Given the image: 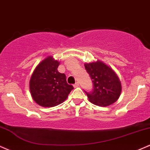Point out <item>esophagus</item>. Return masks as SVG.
<instances>
[{
	"label": "esophagus",
	"mask_w": 150,
	"mask_h": 150,
	"mask_svg": "<svg viewBox=\"0 0 150 150\" xmlns=\"http://www.w3.org/2000/svg\"><path fill=\"white\" fill-rule=\"evenodd\" d=\"M79 83L76 82L75 84H74V88H77V87H79Z\"/></svg>",
	"instance_id": "34e87169"
}]
</instances>
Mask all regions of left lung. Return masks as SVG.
Returning a JSON list of instances; mask_svg holds the SVG:
<instances>
[{"label":"left lung","mask_w":150,"mask_h":150,"mask_svg":"<svg viewBox=\"0 0 150 150\" xmlns=\"http://www.w3.org/2000/svg\"><path fill=\"white\" fill-rule=\"evenodd\" d=\"M93 83V91L87 94L89 101L100 107H107L115 103L121 96V83L110 67L100 60L84 64Z\"/></svg>","instance_id":"left-lung-1"}]
</instances>
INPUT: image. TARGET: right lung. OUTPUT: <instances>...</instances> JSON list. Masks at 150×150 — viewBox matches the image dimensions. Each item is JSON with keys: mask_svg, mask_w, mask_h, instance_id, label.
Masks as SVG:
<instances>
[{"mask_svg": "<svg viewBox=\"0 0 150 150\" xmlns=\"http://www.w3.org/2000/svg\"><path fill=\"white\" fill-rule=\"evenodd\" d=\"M59 62L48 56L36 66L29 81L31 97L44 107L57 106L66 100L74 87L67 83L66 76L58 71Z\"/></svg>", "mask_w": 150, "mask_h": 150, "instance_id": "add662e5", "label": "right lung"}]
</instances>
